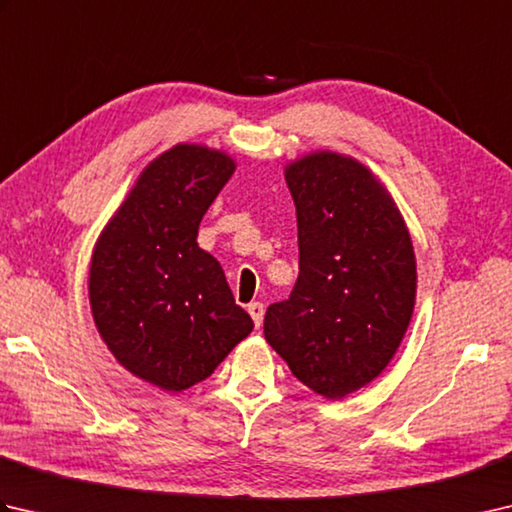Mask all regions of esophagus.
Returning <instances> with one entry per match:
<instances>
[{"label": "esophagus", "mask_w": 512, "mask_h": 512, "mask_svg": "<svg viewBox=\"0 0 512 512\" xmlns=\"http://www.w3.org/2000/svg\"><path fill=\"white\" fill-rule=\"evenodd\" d=\"M248 314L250 317H253V323L257 325H262V321H264V303H259V301H253V303H248Z\"/></svg>", "instance_id": "1"}]
</instances>
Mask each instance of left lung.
I'll return each mask as SVG.
<instances>
[{"instance_id": "1", "label": "left lung", "mask_w": 512, "mask_h": 512, "mask_svg": "<svg viewBox=\"0 0 512 512\" xmlns=\"http://www.w3.org/2000/svg\"><path fill=\"white\" fill-rule=\"evenodd\" d=\"M299 277L266 310L264 336L314 394L341 400L383 374L416 306L409 228L372 169L336 151L286 165Z\"/></svg>"}]
</instances>
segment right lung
I'll return each instance as SVG.
<instances>
[{"instance_id":"right-lung-1","label":"right lung","mask_w":512,"mask_h":512,"mask_svg":"<svg viewBox=\"0 0 512 512\" xmlns=\"http://www.w3.org/2000/svg\"><path fill=\"white\" fill-rule=\"evenodd\" d=\"M235 167L226 151L206 145L162 151L92 250L96 330L127 372L162 391L209 378L253 330L220 262L198 246L202 217Z\"/></svg>"}]
</instances>
